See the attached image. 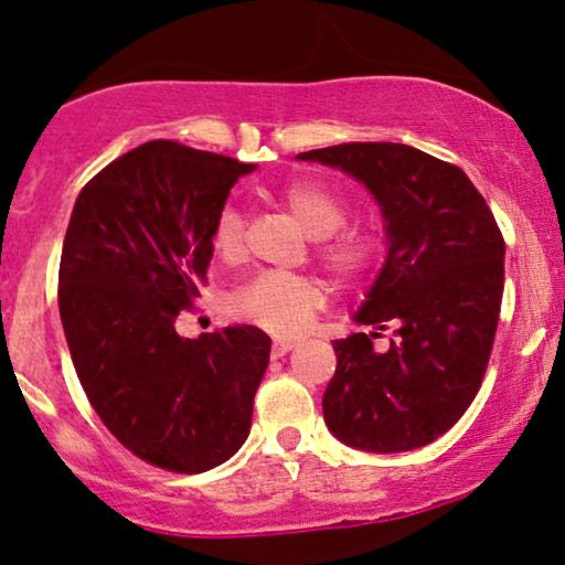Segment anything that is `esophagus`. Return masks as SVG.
<instances>
[{"mask_svg":"<svg viewBox=\"0 0 565 565\" xmlns=\"http://www.w3.org/2000/svg\"><path fill=\"white\" fill-rule=\"evenodd\" d=\"M297 347V339H287V335H274V352L276 354H287Z\"/></svg>","mask_w":565,"mask_h":565,"instance_id":"obj_1","label":"esophagus"}]
</instances>
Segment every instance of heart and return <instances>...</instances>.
I'll use <instances>...</instances> for the list:
<instances>
[{"instance_id": "b5f03b06", "label": "heart", "mask_w": 565, "mask_h": 565, "mask_svg": "<svg viewBox=\"0 0 565 565\" xmlns=\"http://www.w3.org/2000/svg\"><path fill=\"white\" fill-rule=\"evenodd\" d=\"M278 200L287 205L299 226L318 237V255L323 266L339 278L352 284L365 278L377 266L383 253L381 234L370 226H341L349 218V203L339 190L318 180H295L278 192ZM245 242V218L239 209L224 205L213 224L211 245L218 258L237 260ZM326 291L320 281L297 274L255 276L239 287L230 299L234 318L266 328L270 333H297L310 323L312 316L323 307Z\"/></svg>"}]
</instances>
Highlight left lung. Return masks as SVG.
<instances>
[{
    "mask_svg": "<svg viewBox=\"0 0 565 565\" xmlns=\"http://www.w3.org/2000/svg\"><path fill=\"white\" fill-rule=\"evenodd\" d=\"M373 192L388 258L354 320L396 326L333 341L323 394L328 430L352 448L398 454L459 423L488 370L503 299L505 242L484 198L454 163L404 142H344L299 153Z\"/></svg>",
    "mask_w": 565,
    "mask_h": 565,
    "instance_id": "8db88e82",
    "label": "left lung"
}]
</instances>
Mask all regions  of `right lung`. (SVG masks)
Masks as SVG:
<instances>
[{"instance_id": "add662e5", "label": "right lung", "mask_w": 565, "mask_h": 565, "mask_svg": "<svg viewBox=\"0 0 565 565\" xmlns=\"http://www.w3.org/2000/svg\"><path fill=\"white\" fill-rule=\"evenodd\" d=\"M253 163L142 142L98 171L75 200L60 263V316L75 373L127 451L198 475L239 451L270 339L230 326L182 339L213 258L211 234Z\"/></svg>"}]
</instances>
